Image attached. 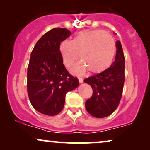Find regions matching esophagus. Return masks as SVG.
Listing matches in <instances>:
<instances>
[{
  "instance_id": "34e87169",
  "label": "esophagus",
  "mask_w": 150,
  "mask_h": 150,
  "mask_svg": "<svg viewBox=\"0 0 150 150\" xmlns=\"http://www.w3.org/2000/svg\"><path fill=\"white\" fill-rule=\"evenodd\" d=\"M79 83H83V79L82 78H79Z\"/></svg>"
}]
</instances>
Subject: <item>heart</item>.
Here are the masks:
<instances>
[{
  "mask_svg": "<svg viewBox=\"0 0 150 150\" xmlns=\"http://www.w3.org/2000/svg\"><path fill=\"white\" fill-rule=\"evenodd\" d=\"M63 62L70 68L79 56L83 61L74 66V73L80 74L86 69L99 74L110 67L116 53V42L112 35L102 30H88L76 36L72 41H64L59 47Z\"/></svg>",
  "mask_w": 150,
  "mask_h": 150,
  "instance_id": "1",
  "label": "heart"
}]
</instances>
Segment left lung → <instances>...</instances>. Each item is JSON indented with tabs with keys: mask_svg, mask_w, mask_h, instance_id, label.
<instances>
[{
	"mask_svg": "<svg viewBox=\"0 0 150 150\" xmlns=\"http://www.w3.org/2000/svg\"><path fill=\"white\" fill-rule=\"evenodd\" d=\"M115 60L109 68L84 79L93 94L86 101V109L93 117L104 118L112 114L120 104L125 83V59L120 41L116 42Z\"/></svg>",
	"mask_w": 150,
	"mask_h": 150,
	"instance_id": "1",
	"label": "left lung"
}]
</instances>
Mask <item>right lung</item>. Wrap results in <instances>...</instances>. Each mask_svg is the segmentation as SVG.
Here are the masks:
<instances>
[{
    "label": "right lung",
    "instance_id": "obj_1",
    "mask_svg": "<svg viewBox=\"0 0 150 150\" xmlns=\"http://www.w3.org/2000/svg\"><path fill=\"white\" fill-rule=\"evenodd\" d=\"M67 28H53L37 41L27 71V91L30 104L41 114L54 116L64 108L65 96L79 86L78 79L63 64L59 47L69 38Z\"/></svg>",
    "mask_w": 150,
    "mask_h": 150
}]
</instances>
